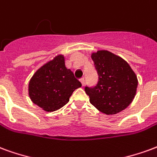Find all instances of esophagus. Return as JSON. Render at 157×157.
<instances>
[{"instance_id": "esophagus-1", "label": "esophagus", "mask_w": 157, "mask_h": 157, "mask_svg": "<svg viewBox=\"0 0 157 157\" xmlns=\"http://www.w3.org/2000/svg\"><path fill=\"white\" fill-rule=\"evenodd\" d=\"M79 81L81 82V83H82V85H83V83H84V78H80Z\"/></svg>"}]
</instances>
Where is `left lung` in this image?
<instances>
[{
    "instance_id": "obj_1",
    "label": "left lung",
    "mask_w": 157,
    "mask_h": 157,
    "mask_svg": "<svg viewBox=\"0 0 157 157\" xmlns=\"http://www.w3.org/2000/svg\"><path fill=\"white\" fill-rule=\"evenodd\" d=\"M99 81L94 88L86 87L90 102L105 115H116L126 109L136 94V74L124 59L108 50L91 53Z\"/></svg>"
}]
</instances>
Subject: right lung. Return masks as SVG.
<instances>
[{"label": "right lung", "instance_id": "add662e5", "mask_svg": "<svg viewBox=\"0 0 157 157\" xmlns=\"http://www.w3.org/2000/svg\"><path fill=\"white\" fill-rule=\"evenodd\" d=\"M82 83L65 65V58L58 54L37 69L28 83L31 100L44 111H56L64 106L74 90Z\"/></svg>", "mask_w": 157, "mask_h": 157}]
</instances>
